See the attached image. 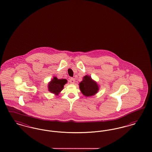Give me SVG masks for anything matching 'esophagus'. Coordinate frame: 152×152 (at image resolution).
Here are the masks:
<instances>
[{
    "label": "esophagus",
    "instance_id": "obj_1",
    "mask_svg": "<svg viewBox=\"0 0 152 152\" xmlns=\"http://www.w3.org/2000/svg\"><path fill=\"white\" fill-rule=\"evenodd\" d=\"M69 82L71 83V84H74L75 82V80L74 78L73 77H71L70 79H69Z\"/></svg>",
    "mask_w": 152,
    "mask_h": 152
}]
</instances>
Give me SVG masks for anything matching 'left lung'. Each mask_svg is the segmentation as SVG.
Segmentation results:
<instances>
[{
    "label": "left lung",
    "instance_id": "8db88e82",
    "mask_svg": "<svg viewBox=\"0 0 152 152\" xmlns=\"http://www.w3.org/2000/svg\"><path fill=\"white\" fill-rule=\"evenodd\" d=\"M79 88L82 94L86 96H91L95 95L99 91V86L96 81L86 75L79 84Z\"/></svg>",
    "mask_w": 152,
    "mask_h": 152
}]
</instances>
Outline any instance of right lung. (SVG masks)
Returning a JSON list of instances; mask_svg holds the SVG:
<instances>
[{
	"label": "right lung",
	"mask_w": 152,
	"mask_h": 152,
	"mask_svg": "<svg viewBox=\"0 0 152 152\" xmlns=\"http://www.w3.org/2000/svg\"><path fill=\"white\" fill-rule=\"evenodd\" d=\"M66 79H58L56 77L50 81L48 84V90L51 92L58 95V94L63 90L64 86L66 83Z\"/></svg>",
	"instance_id": "add662e5"
}]
</instances>
